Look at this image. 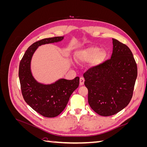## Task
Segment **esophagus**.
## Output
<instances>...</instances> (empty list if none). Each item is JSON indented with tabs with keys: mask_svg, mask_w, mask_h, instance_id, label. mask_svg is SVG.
Returning <instances> with one entry per match:
<instances>
[{
	"mask_svg": "<svg viewBox=\"0 0 147 147\" xmlns=\"http://www.w3.org/2000/svg\"><path fill=\"white\" fill-rule=\"evenodd\" d=\"M84 82V78L83 77H81L80 78V85H83Z\"/></svg>",
	"mask_w": 147,
	"mask_h": 147,
	"instance_id": "obj_1",
	"label": "esophagus"
}]
</instances>
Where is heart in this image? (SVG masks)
Segmentation results:
<instances>
[{
  "label": "heart",
  "instance_id": "1",
  "mask_svg": "<svg viewBox=\"0 0 147 147\" xmlns=\"http://www.w3.org/2000/svg\"><path fill=\"white\" fill-rule=\"evenodd\" d=\"M100 51V48L97 47H90L77 53V59L81 62H86L91 60L96 56L95 62L100 63L104 59L105 54L104 51Z\"/></svg>",
  "mask_w": 147,
  "mask_h": 147
}]
</instances>
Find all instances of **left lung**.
<instances>
[{"label": "left lung", "mask_w": 147, "mask_h": 147, "mask_svg": "<svg viewBox=\"0 0 147 147\" xmlns=\"http://www.w3.org/2000/svg\"><path fill=\"white\" fill-rule=\"evenodd\" d=\"M111 58L89 69L83 74L91 108L101 116H112L129 103L137 76V67L131 50L112 38Z\"/></svg>", "instance_id": "left-lung-1"}]
</instances>
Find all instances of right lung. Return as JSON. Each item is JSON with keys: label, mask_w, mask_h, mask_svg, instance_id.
<instances>
[{"label": "right lung", "mask_w": 147, "mask_h": 147, "mask_svg": "<svg viewBox=\"0 0 147 147\" xmlns=\"http://www.w3.org/2000/svg\"><path fill=\"white\" fill-rule=\"evenodd\" d=\"M64 37L44 38L31 45L26 51L19 67V78L23 98L31 108L42 116L53 118L65 109L72 92L79 85V77L72 80L62 78L51 84L37 82L30 70V61L37 48L42 45L58 42Z\"/></svg>", "instance_id": "1"}]
</instances>
